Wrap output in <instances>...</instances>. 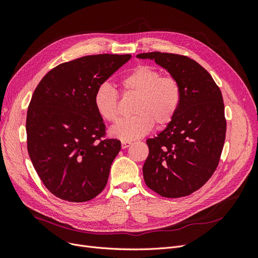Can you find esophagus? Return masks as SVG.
Masks as SVG:
<instances>
[{
    "label": "esophagus",
    "mask_w": 258,
    "mask_h": 258,
    "mask_svg": "<svg viewBox=\"0 0 258 258\" xmlns=\"http://www.w3.org/2000/svg\"><path fill=\"white\" fill-rule=\"evenodd\" d=\"M132 143L129 141H121V148H127L131 145Z\"/></svg>",
    "instance_id": "esophagus-1"
}]
</instances>
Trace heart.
I'll return each mask as SVG.
<instances>
[{
	"mask_svg": "<svg viewBox=\"0 0 258 258\" xmlns=\"http://www.w3.org/2000/svg\"><path fill=\"white\" fill-rule=\"evenodd\" d=\"M123 93L138 95L136 115L120 119L111 129L112 136L135 140L150 132L155 122L166 126L175 117L181 103V87L172 76H162L152 66H138L119 82ZM119 95L111 84L102 83L93 95V104L101 118L108 122L118 119Z\"/></svg>",
	"mask_w": 258,
	"mask_h": 258,
	"instance_id": "b5f03b06",
	"label": "heart"
}]
</instances>
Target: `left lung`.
<instances>
[{
	"instance_id": "8db88e82",
	"label": "left lung",
	"mask_w": 258,
	"mask_h": 258,
	"mask_svg": "<svg viewBox=\"0 0 258 258\" xmlns=\"http://www.w3.org/2000/svg\"><path fill=\"white\" fill-rule=\"evenodd\" d=\"M181 87V103L167 128L148 139L143 166L148 188L166 198L188 196L201 188L216 170L226 137L221 89L198 62L177 53L144 52Z\"/></svg>"
}]
</instances>
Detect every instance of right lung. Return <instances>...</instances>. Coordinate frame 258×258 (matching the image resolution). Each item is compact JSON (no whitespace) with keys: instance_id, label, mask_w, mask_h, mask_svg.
I'll return each mask as SVG.
<instances>
[{"instance_id":"obj_1","label":"right lung","mask_w":258,"mask_h":258,"mask_svg":"<svg viewBox=\"0 0 258 258\" xmlns=\"http://www.w3.org/2000/svg\"><path fill=\"white\" fill-rule=\"evenodd\" d=\"M130 58L102 53L64 62L35 88L27 113L28 153L41 181L56 197L85 202L106 186L120 141L106 139L93 95Z\"/></svg>"}]
</instances>
